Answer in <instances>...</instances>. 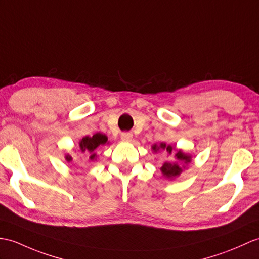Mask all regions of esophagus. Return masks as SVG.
<instances>
[{"mask_svg": "<svg viewBox=\"0 0 259 259\" xmlns=\"http://www.w3.org/2000/svg\"><path fill=\"white\" fill-rule=\"evenodd\" d=\"M120 137H121V139L124 141H130L132 139V134L131 132H122Z\"/></svg>", "mask_w": 259, "mask_h": 259, "instance_id": "esophagus-1", "label": "esophagus"}]
</instances>
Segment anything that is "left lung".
<instances>
[{
    "label": "left lung",
    "instance_id": "1",
    "mask_svg": "<svg viewBox=\"0 0 259 259\" xmlns=\"http://www.w3.org/2000/svg\"><path fill=\"white\" fill-rule=\"evenodd\" d=\"M159 149L162 150H165V151L171 154L173 149H176V147H172V146H167L165 143H160V146H157V144H154L152 146V150L154 151H158ZM174 157H176L177 161L176 162H164L163 165L161 166V172L163 174V177L166 179H174L179 177L180 174L182 173L183 169L186 166L189 165V163L191 162V155L188 153H184L182 150H177L176 154H174Z\"/></svg>",
    "mask_w": 259,
    "mask_h": 259
}]
</instances>
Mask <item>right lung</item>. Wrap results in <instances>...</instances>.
I'll list each match as a JSON object with an SVG mask.
<instances>
[{
    "mask_svg": "<svg viewBox=\"0 0 259 259\" xmlns=\"http://www.w3.org/2000/svg\"><path fill=\"white\" fill-rule=\"evenodd\" d=\"M108 142V138L107 136L102 135V134H95L93 137H83L82 139L79 141V150L81 152H89L90 157L89 159L94 161L97 159V153L95 152V150H97L98 148L105 146V144ZM65 159L67 162H70L73 160V158L70 157L69 154L65 155Z\"/></svg>",
    "mask_w": 259,
    "mask_h": 259,
    "instance_id": "1",
    "label": "right lung"
}]
</instances>
